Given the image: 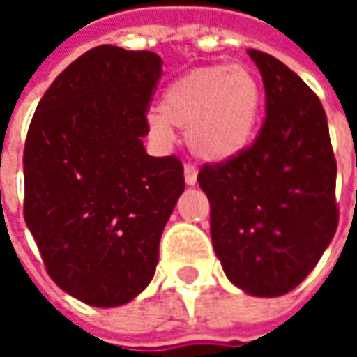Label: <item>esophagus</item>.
<instances>
[{"instance_id":"esophagus-1","label":"esophagus","mask_w":357,"mask_h":357,"mask_svg":"<svg viewBox=\"0 0 357 357\" xmlns=\"http://www.w3.org/2000/svg\"><path fill=\"white\" fill-rule=\"evenodd\" d=\"M197 176H199L197 167H192V165H185V183L186 185L188 186L197 185Z\"/></svg>"}]
</instances>
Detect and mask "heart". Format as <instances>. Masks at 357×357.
Here are the masks:
<instances>
[{"label":"heart","mask_w":357,"mask_h":357,"mask_svg":"<svg viewBox=\"0 0 357 357\" xmlns=\"http://www.w3.org/2000/svg\"><path fill=\"white\" fill-rule=\"evenodd\" d=\"M262 111V87L240 65H208L174 79L160 97V109L146 115L149 130L171 141L172 127L186 129L195 157L227 162L252 143Z\"/></svg>","instance_id":"1"}]
</instances>
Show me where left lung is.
<instances>
[{"label": "left lung", "mask_w": 357, "mask_h": 357, "mask_svg": "<svg viewBox=\"0 0 357 357\" xmlns=\"http://www.w3.org/2000/svg\"><path fill=\"white\" fill-rule=\"evenodd\" d=\"M266 91V121L250 149L206 165L211 236L227 278L276 298L318 264L337 228L336 158L314 91L276 57L248 49Z\"/></svg>", "instance_id": "obj_1"}]
</instances>
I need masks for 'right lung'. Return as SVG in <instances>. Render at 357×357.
Listing matches in <instances>:
<instances>
[{
    "mask_svg": "<svg viewBox=\"0 0 357 357\" xmlns=\"http://www.w3.org/2000/svg\"><path fill=\"white\" fill-rule=\"evenodd\" d=\"M160 73L153 51L89 49L51 83L27 130L25 225L53 282L95 308L149 286L185 190L181 160L143 146Z\"/></svg>",
    "mask_w": 357,
    "mask_h": 357,
    "instance_id": "add662e5",
    "label": "right lung"
}]
</instances>
